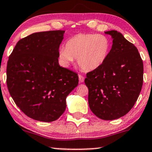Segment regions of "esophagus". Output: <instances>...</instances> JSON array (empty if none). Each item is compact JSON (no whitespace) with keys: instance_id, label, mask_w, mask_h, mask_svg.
I'll return each mask as SVG.
<instances>
[{"instance_id":"34e87169","label":"esophagus","mask_w":152,"mask_h":152,"mask_svg":"<svg viewBox=\"0 0 152 152\" xmlns=\"http://www.w3.org/2000/svg\"><path fill=\"white\" fill-rule=\"evenodd\" d=\"M79 81H80V82H84V77H83L82 75H79Z\"/></svg>"}]
</instances>
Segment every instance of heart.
<instances>
[{"instance_id": "1", "label": "heart", "mask_w": 152, "mask_h": 152, "mask_svg": "<svg viewBox=\"0 0 152 152\" xmlns=\"http://www.w3.org/2000/svg\"><path fill=\"white\" fill-rule=\"evenodd\" d=\"M111 43L107 37L98 34H77L70 38L65 48L59 50V57L64 66L76 59L84 71H93L101 67L109 55Z\"/></svg>"}]
</instances>
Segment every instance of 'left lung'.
<instances>
[{
    "label": "left lung",
    "mask_w": 152,
    "mask_h": 152,
    "mask_svg": "<svg viewBox=\"0 0 152 152\" xmlns=\"http://www.w3.org/2000/svg\"><path fill=\"white\" fill-rule=\"evenodd\" d=\"M113 45L107 59L86 74L88 104L97 117L112 120L126 115L142 89L143 63L136 47L116 30L107 31Z\"/></svg>",
    "instance_id": "obj_1"
}]
</instances>
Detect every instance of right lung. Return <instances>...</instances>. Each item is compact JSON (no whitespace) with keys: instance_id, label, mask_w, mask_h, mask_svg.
<instances>
[{"instance_id":"1","label":"right lung","mask_w":152,"mask_h":152,"mask_svg":"<svg viewBox=\"0 0 152 152\" xmlns=\"http://www.w3.org/2000/svg\"><path fill=\"white\" fill-rule=\"evenodd\" d=\"M64 30L36 32L20 39L9 57L7 85L17 107L32 119L50 122L66 107L78 85L77 74L59 66Z\"/></svg>"}]
</instances>
